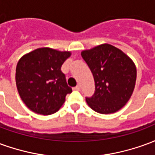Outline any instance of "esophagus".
I'll return each mask as SVG.
<instances>
[{"mask_svg":"<svg viewBox=\"0 0 155 155\" xmlns=\"http://www.w3.org/2000/svg\"><path fill=\"white\" fill-rule=\"evenodd\" d=\"M74 91H81V85H79V84H78L77 86H75V87L74 88Z\"/></svg>","mask_w":155,"mask_h":155,"instance_id":"obj_1","label":"esophagus"}]
</instances>
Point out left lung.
<instances>
[{"instance_id":"left-lung-1","label":"left lung","mask_w":155,"mask_h":155,"mask_svg":"<svg viewBox=\"0 0 155 155\" xmlns=\"http://www.w3.org/2000/svg\"><path fill=\"white\" fill-rule=\"evenodd\" d=\"M81 56L93 74L94 95L86 98L90 107L97 113L113 114L130 101L135 86L137 71L125 53L110 44L84 50Z\"/></svg>"}]
</instances>
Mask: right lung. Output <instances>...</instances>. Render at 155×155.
Segmentation results:
<instances>
[{
    "instance_id": "add662e5",
    "label": "right lung",
    "mask_w": 155,
    "mask_h": 155,
    "mask_svg": "<svg viewBox=\"0 0 155 155\" xmlns=\"http://www.w3.org/2000/svg\"><path fill=\"white\" fill-rule=\"evenodd\" d=\"M71 55L70 51L43 47L24 54L15 70L19 95L36 114L49 115L57 112L72 92L61 68Z\"/></svg>"
}]
</instances>
